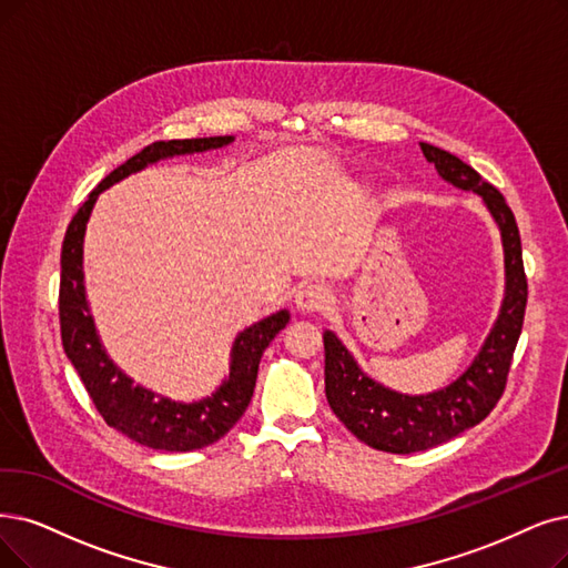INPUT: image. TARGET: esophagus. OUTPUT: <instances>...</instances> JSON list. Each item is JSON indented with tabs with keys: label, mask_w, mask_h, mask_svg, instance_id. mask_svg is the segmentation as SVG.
Here are the masks:
<instances>
[{
	"label": "esophagus",
	"mask_w": 568,
	"mask_h": 568,
	"mask_svg": "<svg viewBox=\"0 0 568 568\" xmlns=\"http://www.w3.org/2000/svg\"><path fill=\"white\" fill-rule=\"evenodd\" d=\"M333 296L331 291L322 284H305L298 293H296V307L303 314H316V312H324L331 305Z\"/></svg>",
	"instance_id": "34e87169"
}]
</instances>
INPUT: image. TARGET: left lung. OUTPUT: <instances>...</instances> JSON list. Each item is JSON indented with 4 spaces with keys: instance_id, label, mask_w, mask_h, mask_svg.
Returning <instances> with one entry per match:
<instances>
[{
    "instance_id": "1",
    "label": "left lung",
    "mask_w": 568,
    "mask_h": 568,
    "mask_svg": "<svg viewBox=\"0 0 568 568\" xmlns=\"http://www.w3.org/2000/svg\"><path fill=\"white\" fill-rule=\"evenodd\" d=\"M438 174L462 191L478 193L494 216L504 240L506 296L494 328L468 371L445 389L410 396L398 394L363 373L354 356L333 331L324 333L326 398L335 417L352 434L375 449L392 455L430 449L480 424L504 396L517 339L525 324L527 275L515 216L498 193L457 155L430 144H419Z\"/></svg>"
}]
</instances>
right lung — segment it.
<instances>
[{
	"label": "right lung",
	"mask_w": 568,
	"mask_h": 568,
	"mask_svg": "<svg viewBox=\"0 0 568 568\" xmlns=\"http://www.w3.org/2000/svg\"><path fill=\"white\" fill-rule=\"evenodd\" d=\"M231 142V134H225V138L170 140L144 146L128 163L106 174L98 189L90 191L88 200L79 207L64 233L60 256V333L64 354L72 361L102 419L130 440L151 449L193 452L229 434L254 396L261 356L275 335L288 324V312L282 310L265 316V320L244 328L235 337L231 373L207 398L179 403L165 396H155L140 384L134 387L132 379L106 356L95 331L93 314L88 310L83 286L85 223L90 212H93L98 195L128 174L140 172L146 165L161 161V158L221 149Z\"/></svg>",
	"instance_id": "obj_1"
}]
</instances>
